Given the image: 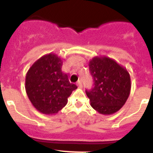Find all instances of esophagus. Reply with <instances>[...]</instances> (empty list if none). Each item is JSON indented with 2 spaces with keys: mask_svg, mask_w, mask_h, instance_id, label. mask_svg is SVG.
Instances as JSON below:
<instances>
[{
  "mask_svg": "<svg viewBox=\"0 0 153 153\" xmlns=\"http://www.w3.org/2000/svg\"><path fill=\"white\" fill-rule=\"evenodd\" d=\"M76 85L78 86V87H79V88H82L83 87V85H82V82H81V80H79L76 83Z\"/></svg>",
  "mask_w": 153,
  "mask_h": 153,
  "instance_id": "esophagus-1",
  "label": "esophagus"
}]
</instances>
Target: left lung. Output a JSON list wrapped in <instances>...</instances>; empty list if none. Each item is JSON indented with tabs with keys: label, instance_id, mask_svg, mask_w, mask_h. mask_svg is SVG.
Segmentation results:
<instances>
[{
	"label": "left lung",
	"instance_id": "left-lung-1",
	"mask_svg": "<svg viewBox=\"0 0 153 153\" xmlns=\"http://www.w3.org/2000/svg\"><path fill=\"white\" fill-rule=\"evenodd\" d=\"M94 86L86 90L90 105L99 113H117L126 102L131 90L129 72L111 58L95 56L89 62Z\"/></svg>",
	"mask_w": 153,
	"mask_h": 153
}]
</instances>
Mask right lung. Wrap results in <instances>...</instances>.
<instances>
[{"instance_id": "obj_1", "label": "right lung", "mask_w": 153, "mask_h": 153, "mask_svg": "<svg viewBox=\"0 0 153 153\" xmlns=\"http://www.w3.org/2000/svg\"><path fill=\"white\" fill-rule=\"evenodd\" d=\"M63 60L54 53L41 56L30 67L25 89L32 105L40 113L56 114L67 103V99L77 88L62 71Z\"/></svg>"}]
</instances>
